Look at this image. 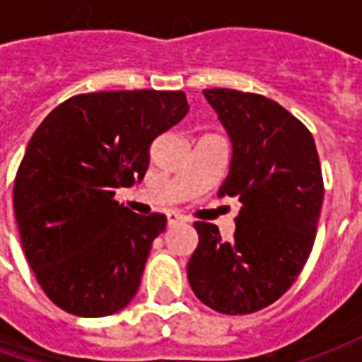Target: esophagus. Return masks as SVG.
Returning a JSON list of instances; mask_svg holds the SVG:
<instances>
[{
	"instance_id": "34e87169",
	"label": "esophagus",
	"mask_w": 362,
	"mask_h": 362,
	"mask_svg": "<svg viewBox=\"0 0 362 362\" xmlns=\"http://www.w3.org/2000/svg\"><path fill=\"white\" fill-rule=\"evenodd\" d=\"M166 221H168V227H176V225H182V223H186V219L178 215V213H168L166 215Z\"/></svg>"
}]
</instances>
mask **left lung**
<instances>
[{"label": "left lung", "mask_w": 362, "mask_h": 362, "mask_svg": "<svg viewBox=\"0 0 362 362\" xmlns=\"http://www.w3.org/2000/svg\"><path fill=\"white\" fill-rule=\"evenodd\" d=\"M230 139L219 196L238 197L233 240L197 221L188 262L192 291L221 314H252L275 303L310 256L324 182L314 137L283 106L254 93L205 89Z\"/></svg>", "instance_id": "left-lung-1"}]
</instances>
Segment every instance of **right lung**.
Instances as JSON below:
<instances>
[{
    "label": "right lung",
    "instance_id": "obj_1",
    "mask_svg": "<svg viewBox=\"0 0 362 362\" xmlns=\"http://www.w3.org/2000/svg\"><path fill=\"white\" fill-rule=\"evenodd\" d=\"M188 114L182 90L71 96L44 118L13 186L23 250L62 310L100 318L134 298L166 217L114 199L143 180L155 137Z\"/></svg>",
    "mask_w": 362,
    "mask_h": 362
}]
</instances>
